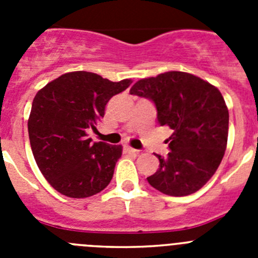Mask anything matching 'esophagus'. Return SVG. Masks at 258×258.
Returning <instances> with one entry per match:
<instances>
[{"instance_id":"obj_1","label":"esophagus","mask_w":258,"mask_h":258,"mask_svg":"<svg viewBox=\"0 0 258 258\" xmlns=\"http://www.w3.org/2000/svg\"><path fill=\"white\" fill-rule=\"evenodd\" d=\"M125 152H127V154H138V150H134L131 146H126L125 147Z\"/></svg>"}]
</instances>
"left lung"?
Instances as JSON below:
<instances>
[{"label": "left lung", "instance_id": "left-lung-1", "mask_svg": "<svg viewBox=\"0 0 258 258\" xmlns=\"http://www.w3.org/2000/svg\"><path fill=\"white\" fill-rule=\"evenodd\" d=\"M131 94L151 99L159 124L173 131L170 152L159 157L152 187L170 197L197 192L216 173L227 145L229 109L216 86L187 72L170 71L137 81Z\"/></svg>", "mask_w": 258, "mask_h": 258}]
</instances>
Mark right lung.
<instances>
[{
  "label": "right lung",
  "instance_id": "add662e5",
  "mask_svg": "<svg viewBox=\"0 0 258 258\" xmlns=\"http://www.w3.org/2000/svg\"><path fill=\"white\" fill-rule=\"evenodd\" d=\"M131 84L76 71L37 92L28 118L31 149L38 169L61 195L93 197L111 182L122 146L92 142L88 131L103 117L109 99Z\"/></svg>",
  "mask_w": 258,
  "mask_h": 258
}]
</instances>
